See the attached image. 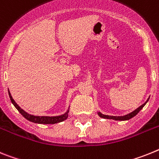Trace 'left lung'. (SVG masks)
<instances>
[{
    "label": "left lung",
    "instance_id": "obj_1",
    "mask_svg": "<svg viewBox=\"0 0 159 159\" xmlns=\"http://www.w3.org/2000/svg\"><path fill=\"white\" fill-rule=\"evenodd\" d=\"M148 100H149V98L147 99V101H146V102L144 103V104H143V105H142V106H139V108H137L135 110H134L133 112H131L130 114H126V115H125V116H118V117H117V116L104 115V114H101L100 112H98V115L100 116L101 118H107V119H114V120H117V121H118H118H125V120H129V119H130V118H133V117H134V116L136 115V114H137L138 113H139V111H140V110H142V109L143 108V106H144L145 105H146V103L147 102H148Z\"/></svg>",
    "mask_w": 159,
    "mask_h": 159
}]
</instances>
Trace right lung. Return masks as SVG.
<instances>
[{
  "label": "right lung",
  "mask_w": 159,
  "mask_h": 159,
  "mask_svg": "<svg viewBox=\"0 0 159 159\" xmlns=\"http://www.w3.org/2000/svg\"><path fill=\"white\" fill-rule=\"evenodd\" d=\"M9 98H10V100L12 102L14 106L16 107V109L18 110L19 112L21 114V115L24 117L25 118H26L29 121H32V122H34V123H39V124H55L58 123L61 121H63L64 120H66V118H68V113L69 110H67V112L66 114H62V115L60 116H56V117H48V116H34L31 115V114H29L28 113H26L25 110H22L18 105L15 102V101L13 100L12 96H11V93L9 90Z\"/></svg>",
  "instance_id": "right-lung-1"
}]
</instances>
